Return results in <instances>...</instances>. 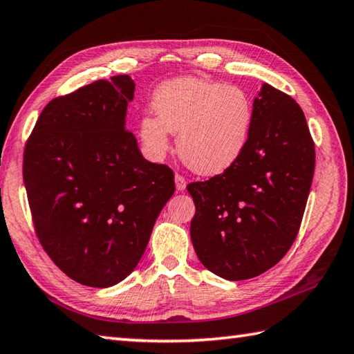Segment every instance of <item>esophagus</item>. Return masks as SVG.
<instances>
[{
	"instance_id": "esophagus-1",
	"label": "esophagus",
	"mask_w": 354,
	"mask_h": 354,
	"mask_svg": "<svg viewBox=\"0 0 354 354\" xmlns=\"http://www.w3.org/2000/svg\"><path fill=\"white\" fill-rule=\"evenodd\" d=\"M176 188H177V191H185V188H186V180L180 174L176 176Z\"/></svg>"
}]
</instances>
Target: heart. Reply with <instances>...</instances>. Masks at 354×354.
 <instances>
[{"mask_svg": "<svg viewBox=\"0 0 354 354\" xmlns=\"http://www.w3.org/2000/svg\"><path fill=\"white\" fill-rule=\"evenodd\" d=\"M156 115L140 120V138L152 156L177 149L185 165L197 174L217 176L231 168L248 145L254 108L237 86L182 77L163 83L154 94Z\"/></svg>", "mask_w": 354, "mask_h": 354, "instance_id": "1", "label": "heart"}]
</instances>
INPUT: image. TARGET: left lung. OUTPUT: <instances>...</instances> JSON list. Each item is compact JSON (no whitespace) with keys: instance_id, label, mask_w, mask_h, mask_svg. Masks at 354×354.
I'll return each mask as SVG.
<instances>
[{"instance_id":"obj_1","label":"left lung","mask_w":354,"mask_h":354,"mask_svg":"<svg viewBox=\"0 0 354 354\" xmlns=\"http://www.w3.org/2000/svg\"><path fill=\"white\" fill-rule=\"evenodd\" d=\"M252 108L250 140L237 162L186 186L196 205V254L226 281L256 277L286 254L315 174V143L301 106L263 83Z\"/></svg>"}]
</instances>
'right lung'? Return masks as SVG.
Returning <instances> with one entry per match:
<instances>
[{
  "label": "right lung",
  "instance_id": "1",
  "mask_svg": "<svg viewBox=\"0 0 354 354\" xmlns=\"http://www.w3.org/2000/svg\"><path fill=\"white\" fill-rule=\"evenodd\" d=\"M136 84L115 75L53 98L28 140L23 178L39 243L73 281L108 288L142 259L176 191L126 129Z\"/></svg>",
  "mask_w": 354,
  "mask_h": 354
}]
</instances>
